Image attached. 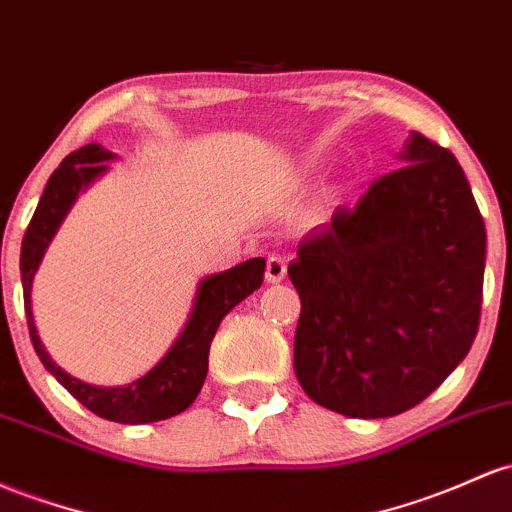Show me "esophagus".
Here are the masks:
<instances>
[{
    "mask_svg": "<svg viewBox=\"0 0 512 512\" xmlns=\"http://www.w3.org/2000/svg\"><path fill=\"white\" fill-rule=\"evenodd\" d=\"M265 277H267V282H272V284L282 282V279L286 277V260L282 255H269L267 257Z\"/></svg>",
    "mask_w": 512,
    "mask_h": 512,
    "instance_id": "esophagus-1",
    "label": "esophagus"
}]
</instances>
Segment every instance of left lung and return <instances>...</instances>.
Here are the masks:
<instances>
[{
	"mask_svg": "<svg viewBox=\"0 0 512 512\" xmlns=\"http://www.w3.org/2000/svg\"><path fill=\"white\" fill-rule=\"evenodd\" d=\"M403 160L355 209L313 228L289 265L301 296L299 384L350 418L418 406L479 330L486 226L462 165L423 133Z\"/></svg>",
	"mask_w": 512,
	"mask_h": 512,
	"instance_id": "1",
	"label": "left lung"
}]
</instances>
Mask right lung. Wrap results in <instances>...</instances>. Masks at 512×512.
Returning a JSON list of instances; mask_svg holds the SVG:
<instances>
[{"label":"right lung","instance_id":"1","mask_svg":"<svg viewBox=\"0 0 512 512\" xmlns=\"http://www.w3.org/2000/svg\"><path fill=\"white\" fill-rule=\"evenodd\" d=\"M111 157L114 155L106 153L104 148L89 143L67 155L60 162L58 170L50 174L41 201L36 206V213H33L31 223L26 228L24 243H21V284H24L28 333H31L33 350L41 357L43 367L84 408L97 413L99 418L114 420V423L123 425L155 423V420H167L172 415L187 411L194 403V398L199 396L206 372H209V350L213 335H216L218 325L226 318L230 308H235L252 291L260 289L262 279H265V260L262 257H252V260L243 262V265L226 269L221 274H213V277H206L199 284V294H196L192 316H189L187 325H184L182 335L170 347V352L160 359V364L150 369L143 379L133 381L128 386H116V389H101V386H89L84 381L75 379V376L63 372L50 359L41 338H38L36 325H33V272L38 269V262H41L50 238L55 235L65 213L70 211L72 201L77 199L80 189L87 187L97 174L106 170L104 160H111Z\"/></svg>","mask_w":512,"mask_h":512}]
</instances>
